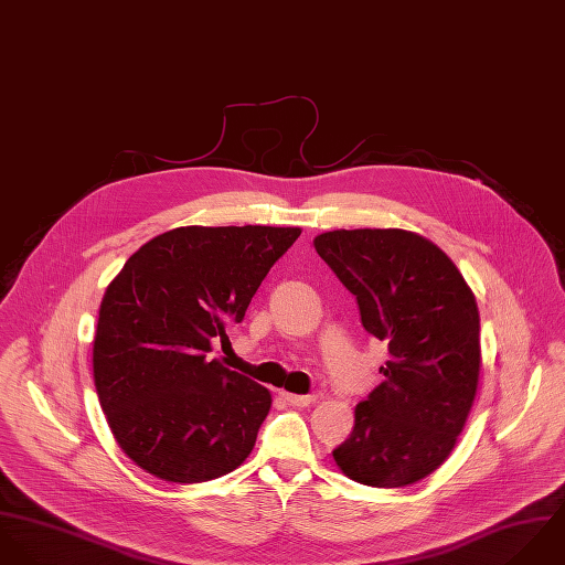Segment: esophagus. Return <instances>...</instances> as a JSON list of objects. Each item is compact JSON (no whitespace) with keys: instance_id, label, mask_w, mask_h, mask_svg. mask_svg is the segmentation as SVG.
I'll list each match as a JSON object with an SVG mask.
<instances>
[{"instance_id":"34e87169","label":"esophagus","mask_w":565,"mask_h":565,"mask_svg":"<svg viewBox=\"0 0 565 565\" xmlns=\"http://www.w3.org/2000/svg\"><path fill=\"white\" fill-rule=\"evenodd\" d=\"M281 397L290 404V406H310L315 402L312 395H295V393H281Z\"/></svg>"}]
</instances>
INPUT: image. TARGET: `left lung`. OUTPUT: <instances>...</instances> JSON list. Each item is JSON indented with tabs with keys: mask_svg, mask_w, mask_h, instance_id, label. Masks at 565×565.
Here are the masks:
<instances>
[{
	"mask_svg": "<svg viewBox=\"0 0 565 565\" xmlns=\"http://www.w3.org/2000/svg\"><path fill=\"white\" fill-rule=\"evenodd\" d=\"M317 253L355 297L362 328L388 344L384 382L355 406L334 460L369 487H406L456 446L480 377V317L471 288L430 239L404 228H339Z\"/></svg>",
	"mask_w": 565,
	"mask_h": 565,
	"instance_id": "1",
	"label": "left lung"
}]
</instances>
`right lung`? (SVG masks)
<instances>
[{"instance_id": "right-lung-1", "label": "right lung", "mask_w": 565, "mask_h": 565, "mask_svg": "<svg viewBox=\"0 0 565 565\" xmlns=\"http://www.w3.org/2000/svg\"><path fill=\"white\" fill-rule=\"evenodd\" d=\"M299 226H179L135 250L100 303L94 382L117 446L154 478H221L253 450L273 397L210 358Z\"/></svg>"}]
</instances>
